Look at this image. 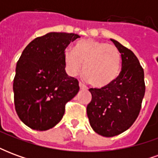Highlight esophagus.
<instances>
[{
  "mask_svg": "<svg viewBox=\"0 0 158 158\" xmlns=\"http://www.w3.org/2000/svg\"><path fill=\"white\" fill-rule=\"evenodd\" d=\"M79 87H80V89H87V86L84 84V83L82 82H79Z\"/></svg>",
  "mask_w": 158,
  "mask_h": 158,
  "instance_id": "34e87169",
  "label": "esophagus"
}]
</instances>
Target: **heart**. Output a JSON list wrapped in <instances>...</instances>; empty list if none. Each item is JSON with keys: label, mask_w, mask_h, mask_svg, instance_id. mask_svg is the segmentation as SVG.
<instances>
[{"label": "heart", "mask_w": 158, "mask_h": 158, "mask_svg": "<svg viewBox=\"0 0 158 158\" xmlns=\"http://www.w3.org/2000/svg\"><path fill=\"white\" fill-rule=\"evenodd\" d=\"M66 70L76 76L83 66V73L94 87L109 85L118 78L121 67V54L115 45L96 40L79 42L74 52L66 50L63 54Z\"/></svg>", "instance_id": "obj_1"}]
</instances>
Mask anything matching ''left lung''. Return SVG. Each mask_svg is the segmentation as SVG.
Listing matches in <instances>:
<instances>
[{"label":"left lung","mask_w":158,"mask_h":158,"mask_svg":"<svg viewBox=\"0 0 158 158\" xmlns=\"http://www.w3.org/2000/svg\"><path fill=\"white\" fill-rule=\"evenodd\" d=\"M111 40L121 53V72L109 85L90 88L92 99L87 106L90 126L105 137L118 135L132 126L146 91L144 70L136 56L115 40Z\"/></svg>","instance_id":"obj_1"}]
</instances>
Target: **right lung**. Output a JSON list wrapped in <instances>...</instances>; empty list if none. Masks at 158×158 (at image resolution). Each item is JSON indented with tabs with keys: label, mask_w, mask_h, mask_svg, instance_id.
<instances>
[{
	"label": "right lung",
	"mask_w": 158,
	"mask_h": 158,
	"mask_svg": "<svg viewBox=\"0 0 158 158\" xmlns=\"http://www.w3.org/2000/svg\"><path fill=\"white\" fill-rule=\"evenodd\" d=\"M80 36L52 32L37 37L23 50L13 79L15 109L29 128L44 131L57 124L66 103L79 92V81L65 71L63 54Z\"/></svg>",
	"instance_id": "right-lung-1"
}]
</instances>
